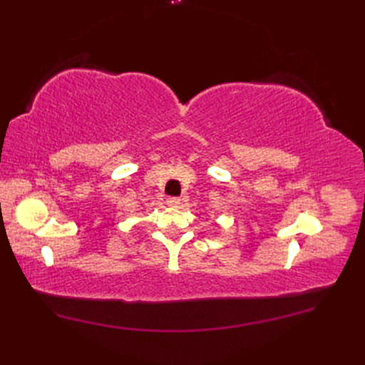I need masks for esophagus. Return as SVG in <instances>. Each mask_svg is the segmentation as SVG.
<instances>
[{
  "label": "esophagus",
  "instance_id": "obj_1",
  "mask_svg": "<svg viewBox=\"0 0 365 365\" xmlns=\"http://www.w3.org/2000/svg\"><path fill=\"white\" fill-rule=\"evenodd\" d=\"M168 204H169L170 207H178V205L181 204V200H180V197H169Z\"/></svg>",
  "mask_w": 365,
  "mask_h": 365
}]
</instances>
